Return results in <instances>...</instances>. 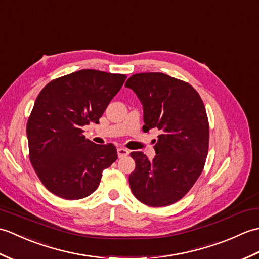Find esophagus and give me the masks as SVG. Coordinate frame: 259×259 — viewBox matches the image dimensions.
<instances>
[{"mask_svg":"<svg viewBox=\"0 0 259 259\" xmlns=\"http://www.w3.org/2000/svg\"><path fill=\"white\" fill-rule=\"evenodd\" d=\"M128 154H130V151H128V149L123 148V147H119V148H117V155H118V157H119V158H120V157H125V156H127Z\"/></svg>","mask_w":259,"mask_h":259,"instance_id":"1","label":"esophagus"}]
</instances>
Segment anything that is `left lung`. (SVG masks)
<instances>
[{
  "label": "left lung",
  "instance_id": "obj_1",
  "mask_svg": "<svg viewBox=\"0 0 259 259\" xmlns=\"http://www.w3.org/2000/svg\"><path fill=\"white\" fill-rule=\"evenodd\" d=\"M125 86L143 105V131H160L153 160L142 152L131 153L136 164L128 178L131 191L152 207L174 204L193 187L207 157L209 125L204 103L192 85L164 73L134 74Z\"/></svg>",
  "mask_w": 259,
  "mask_h": 259
}]
</instances>
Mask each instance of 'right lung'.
Masks as SVG:
<instances>
[{
  "label": "right lung",
  "mask_w": 259,
  "mask_h": 259,
  "mask_svg": "<svg viewBox=\"0 0 259 259\" xmlns=\"http://www.w3.org/2000/svg\"><path fill=\"white\" fill-rule=\"evenodd\" d=\"M125 79L124 74L81 70L39 92L26 126L30 160L56 196H89L99 187L103 170L117 159L116 147L86 140L83 126L99 123Z\"/></svg>",
  "instance_id": "1"
}]
</instances>
